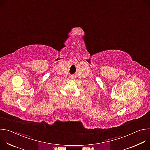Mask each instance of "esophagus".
<instances>
[{"label":"esophagus","mask_w":150,"mask_h":150,"mask_svg":"<svg viewBox=\"0 0 150 150\" xmlns=\"http://www.w3.org/2000/svg\"><path fill=\"white\" fill-rule=\"evenodd\" d=\"M71 78V79H75V76L74 75H72Z\"/></svg>","instance_id":"1"}]
</instances>
